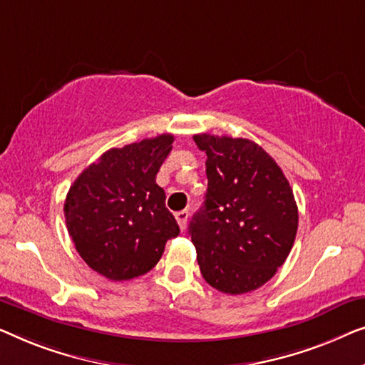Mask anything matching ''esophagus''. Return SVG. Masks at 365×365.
Listing matches in <instances>:
<instances>
[{"label":"esophagus","instance_id":"esophagus-1","mask_svg":"<svg viewBox=\"0 0 365 365\" xmlns=\"http://www.w3.org/2000/svg\"><path fill=\"white\" fill-rule=\"evenodd\" d=\"M175 218H177L178 227H180V230L183 232L185 227H187V222H188V210H182V212H177Z\"/></svg>","mask_w":365,"mask_h":365}]
</instances>
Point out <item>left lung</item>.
I'll return each instance as SVG.
<instances>
[{"label": "left lung", "instance_id": "left-lung-1", "mask_svg": "<svg viewBox=\"0 0 365 365\" xmlns=\"http://www.w3.org/2000/svg\"><path fill=\"white\" fill-rule=\"evenodd\" d=\"M207 153L208 188L188 233L205 281L227 294L258 289L289 255L297 205L284 173L248 138L193 135Z\"/></svg>", "mask_w": 365, "mask_h": 365}]
</instances>
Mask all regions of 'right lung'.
Returning a JSON list of instances; mask_svg holds the SVG:
<instances>
[{
	"instance_id": "obj_1",
	"label": "right lung",
	"mask_w": 365,
	"mask_h": 365,
	"mask_svg": "<svg viewBox=\"0 0 365 365\" xmlns=\"http://www.w3.org/2000/svg\"><path fill=\"white\" fill-rule=\"evenodd\" d=\"M173 135L110 148L71 185L64 203L69 236L87 266L112 281L137 278L180 233L155 183Z\"/></svg>"
}]
</instances>
